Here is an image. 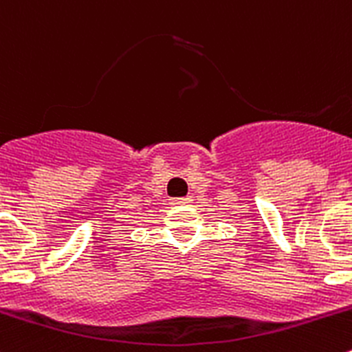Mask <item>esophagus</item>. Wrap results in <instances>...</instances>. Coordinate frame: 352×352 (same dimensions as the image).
<instances>
[{"label":"esophagus","mask_w":352,"mask_h":352,"mask_svg":"<svg viewBox=\"0 0 352 352\" xmlns=\"http://www.w3.org/2000/svg\"><path fill=\"white\" fill-rule=\"evenodd\" d=\"M169 204L173 205V207H177V205H188L191 204V198L190 197H184V198H173Z\"/></svg>","instance_id":"1"}]
</instances>
